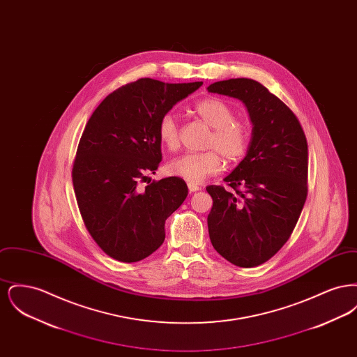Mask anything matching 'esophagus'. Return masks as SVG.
I'll return each mask as SVG.
<instances>
[{
    "mask_svg": "<svg viewBox=\"0 0 357 357\" xmlns=\"http://www.w3.org/2000/svg\"><path fill=\"white\" fill-rule=\"evenodd\" d=\"M187 187H188V191L190 192H195V191H198L201 187L198 186V185H195V183H187Z\"/></svg>",
    "mask_w": 357,
    "mask_h": 357,
    "instance_id": "esophagus-1",
    "label": "esophagus"
}]
</instances>
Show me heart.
I'll return each instance as SVG.
<instances>
[{
  "label": "heart",
  "mask_w": 357,
  "mask_h": 357,
  "mask_svg": "<svg viewBox=\"0 0 357 357\" xmlns=\"http://www.w3.org/2000/svg\"><path fill=\"white\" fill-rule=\"evenodd\" d=\"M194 112L213 128L207 139V147L215 150L176 156L169 162L167 171L172 176L185 179L188 183H201L207 176L221 171V153L227 162L239 160L248 150L250 134L246 123L236 119L234 109L221 99H202L195 102ZM158 137L166 149H178L179 127L170 112L165 114L159 120Z\"/></svg>",
  "instance_id": "b5f03b06"
}]
</instances>
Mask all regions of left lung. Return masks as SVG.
I'll use <instances>...</instances> for the list:
<instances>
[{
    "instance_id": "obj_1",
    "label": "left lung",
    "mask_w": 357,
    "mask_h": 357,
    "mask_svg": "<svg viewBox=\"0 0 357 357\" xmlns=\"http://www.w3.org/2000/svg\"><path fill=\"white\" fill-rule=\"evenodd\" d=\"M207 91L241 100L253 124L245 158L223 179L234 192L206 187L213 198L208 236L229 262L255 268L284 246L305 204V134L288 105L255 80H223Z\"/></svg>"
}]
</instances>
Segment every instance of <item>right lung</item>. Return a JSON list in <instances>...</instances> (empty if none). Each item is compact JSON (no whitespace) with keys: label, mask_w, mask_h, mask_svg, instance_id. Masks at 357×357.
I'll return each mask as SVG.
<instances>
[{"label":"right lung","mask_w":357,"mask_h":357,"mask_svg":"<svg viewBox=\"0 0 357 357\" xmlns=\"http://www.w3.org/2000/svg\"><path fill=\"white\" fill-rule=\"evenodd\" d=\"M202 82L170 84L139 79L109 93L85 126L72 170L89 234L120 262H137L163 243L165 223L183 204V179L139 187L162 160L158 123Z\"/></svg>","instance_id":"add662e5"}]
</instances>
